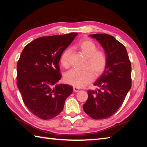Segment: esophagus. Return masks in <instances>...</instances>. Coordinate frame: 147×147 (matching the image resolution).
Returning <instances> with one entry per match:
<instances>
[{
  "instance_id": "1",
  "label": "esophagus",
  "mask_w": 147,
  "mask_h": 147,
  "mask_svg": "<svg viewBox=\"0 0 147 147\" xmlns=\"http://www.w3.org/2000/svg\"><path fill=\"white\" fill-rule=\"evenodd\" d=\"M80 90V88H77V87H74L73 88V92H78Z\"/></svg>"
}]
</instances>
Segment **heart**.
Segmentation results:
<instances>
[{
    "mask_svg": "<svg viewBox=\"0 0 147 147\" xmlns=\"http://www.w3.org/2000/svg\"><path fill=\"white\" fill-rule=\"evenodd\" d=\"M76 48L87 58L85 67L83 70L72 69L64 75V82L76 87H82L94 79L101 76L105 71L107 65V57L105 52L97 50L95 43L89 39L81 40L76 45ZM71 49H66L62 52L60 57V63L62 67H69V57Z\"/></svg>",
    "mask_w": 147,
    "mask_h": 147,
    "instance_id": "heart-1",
    "label": "heart"
}]
</instances>
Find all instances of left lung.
Masks as SVG:
<instances>
[{
	"label": "left lung",
	"instance_id": "left-lung-1",
	"mask_svg": "<svg viewBox=\"0 0 147 147\" xmlns=\"http://www.w3.org/2000/svg\"><path fill=\"white\" fill-rule=\"evenodd\" d=\"M90 36L97 40L104 49L107 65L94 83L99 88L88 90V99L83 107L90 117L104 119L121 107L131 87V65L125 47L114 36L106 33Z\"/></svg>",
	"mask_w": 147,
	"mask_h": 147
}]
</instances>
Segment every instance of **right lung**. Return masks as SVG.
<instances>
[{
	"label": "right lung",
	"mask_w": 147,
	"mask_h": 147,
	"mask_svg": "<svg viewBox=\"0 0 147 147\" xmlns=\"http://www.w3.org/2000/svg\"><path fill=\"white\" fill-rule=\"evenodd\" d=\"M77 33L42 36L25 46L17 64V86L32 113L43 120L57 116L72 86L57 83L61 78L59 62Z\"/></svg>",
	"instance_id": "add662e5"
}]
</instances>
